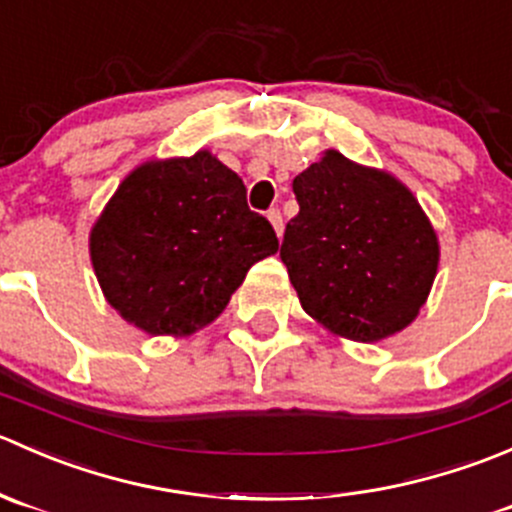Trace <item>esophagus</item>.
I'll return each instance as SVG.
<instances>
[{"label":"esophagus","instance_id":"esophagus-1","mask_svg":"<svg viewBox=\"0 0 512 512\" xmlns=\"http://www.w3.org/2000/svg\"><path fill=\"white\" fill-rule=\"evenodd\" d=\"M267 220H270L272 227H275L277 235H282V230H285V225H282V213L277 208L267 210Z\"/></svg>","mask_w":512,"mask_h":512}]
</instances>
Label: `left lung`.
<instances>
[{"label": "left lung", "instance_id": "8db88e82", "mask_svg": "<svg viewBox=\"0 0 512 512\" xmlns=\"http://www.w3.org/2000/svg\"><path fill=\"white\" fill-rule=\"evenodd\" d=\"M299 213L280 257L302 309L329 332L379 342L416 319L438 270V237L404 183L327 151L294 178Z\"/></svg>", "mask_w": 512, "mask_h": 512}]
</instances>
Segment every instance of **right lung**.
<instances>
[{"label": "right lung", "instance_id": "add662e5", "mask_svg": "<svg viewBox=\"0 0 512 512\" xmlns=\"http://www.w3.org/2000/svg\"><path fill=\"white\" fill-rule=\"evenodd\" d=\"M245 195L240 175L210 151L138 165L91 230L108 304L156 337H188L213 322L247 270L280 250Z\"/></svg>", "mask_w": 512, "mask_h": 512}]
</instances>
